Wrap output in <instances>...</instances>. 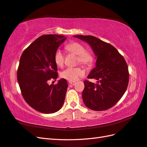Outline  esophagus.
Segmentation results:
<instances>
[{"label":"esophagus","mask_w":147,"mask_h":147,"mask_svg":"<svg viewBox=\"0 0 147 147\" xmlns=\"http://www.w3.org/2000/svg\"><path fill=\"white\" fill-rule=\"evenodd\" d=\"M69 83L71 85H74L76 84V82H69Z\"/></svg>","instance_id":"34e87169"}]
</instances>
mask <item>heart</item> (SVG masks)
<instances>
[{"label":"heart","instance_id":"obj_1","mask_svg":"<svg viewBox=\"0 0 147 147\" xmlns=\"http://www.w3.org/2000/svg\"><path fill=\"white\" fill-rule=\"evenodd\" d=\"M66 51L71 54L77 55L76 62L85 67H92L95 62V56L93 52L78 42H71L65 46ZM54 62L59 67H62L64 62V56L60 50H57L54 54ZM84 75V71L80 67H68L62 72L61 76L69 82H76L80 77Z\"/></svg>","mask_w":147,"mask_h":147}]
</instances>
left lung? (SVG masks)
<instances>
[{"instance_id":"1","label":"left lung","mask_w":147,"mask_h":147,"mask_svg":"<svg viewBox=\"0 0 147 147\" xmlns=\"http://www.w3.org/2000/svg\"><path fill=\"white\" fill-rule=\"evenodd\" d=\"M74 36L88 43L97 58L96 67L87 77L96 80L97 83L84 81V104L96 111L111 108L121 98L128 85L129 71L125 59L114 47L95 36Z\"/></svg>"}]
</instances>
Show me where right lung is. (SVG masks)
<instances>
[{"mask_svg": "<svg viewBox=\"0 0 147 147\" xmlns=\"http://www.w3.org/2000/svg\"><path fill=\"white\" fill-rule=\"evenodd\" d=\"M65 39L63 35H42L31 43L20 57L17 78L21 94L28 104L42 113H54L64 104L67 81L63 78L51 85L47 82L57 78L54 54Z\"/></svg>", "mask_w": 147, "mask_h": 147, "instance_id": "add662e5", "label": "right lung"}]
</instances>
